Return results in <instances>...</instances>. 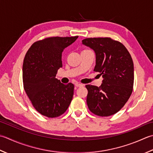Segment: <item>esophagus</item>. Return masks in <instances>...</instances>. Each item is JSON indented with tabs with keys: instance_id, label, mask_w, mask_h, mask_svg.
Instances as JSON below:
<instances>
[{
	"instance_id": "esophagus-1",
	"label": "esophagus",
	"mask_w": 153,
	"mask_h": 153,
	"mask_svg": "<svg viewBox=\"0 0 153 153\" xmlns=\"http://www.w3.org/2000/svg\"><path fill=\"white\" fill-rule=\"evenodd\" d=\"M75 86H76V87H80V86H82L83 85H82V84H80V83L77 82V83L75 84Z\"/></svg>"
}]
</instances>
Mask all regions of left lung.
<instances>
[{"instance_id": "8db88e82", "label": "left lung", "mask_w": 153, "mask_h": 153, "mask_svg": "<svg viewBox=\"0 0 153 153\" xmlns=\"http://www.w3.org/2000/svg\"><path fill=\"white\" fill-rule=\"evenodd\" d=\"M82 42L95 51L94 71L103 77L100 86L86 85L88 109L96 116H111L124 106L133 92L131 56L122 43L111 37H90Z\"/></svg>"}]
</instances>
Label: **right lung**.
<instances>
[{
  "instance_id": "add662e5",
  "label": "right lung",
  "mask_w": 153,
  "mask_h": 153,
  "mask_svg": "<svg viewBox=\"0 0 153 153\" xmlns=\"http://www.w3.org/2000/svg\"><path fill=\"white\" fill-rule=\"evenodd\" d=\"M79 36L49 37L34 42L24 59V88L34 108L48 117H57L67 111L73 99L74 85L55 78L63 67L62 52Z\"/></svg>"
}]
</instances>
